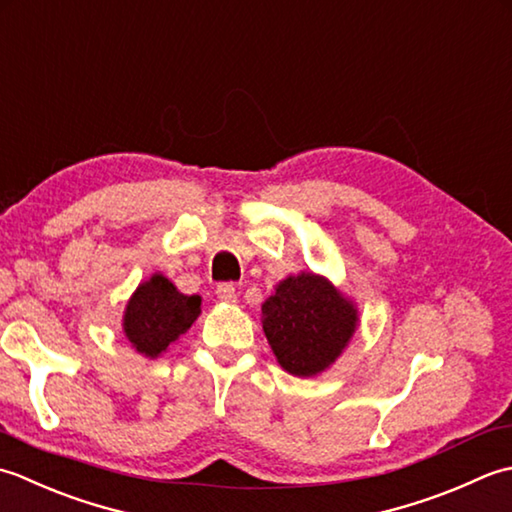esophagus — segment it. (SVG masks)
I'll use <instances>...</instances> for the list:
<instances>
[{
	"label": "esophagus",
	"instance_id": "esophagus-1",
	"mask_svg": "<svg viewBox=\"0 0 512 512\" xmlns=\"http://www.w3.org/2000/svg\"><path fill=\"white\" fill-rule=\"evenodd\" d=\"M216 296L223 302H236V287L232 283H218L216 285Z\"/></svg>",
	"mask_w": 512,
	"mask_h": 512
}]
</instances>
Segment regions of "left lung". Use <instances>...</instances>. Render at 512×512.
Segmentation results:
<instances>
[{"mask_svg": "<svg viewBox=\"0 0 512 512\" xmlns=\"http://www.w3.org/2000/svg\"><path fill=\"white\" fill-rule=\"evenodd\" d=\"M358 314L325 278L283 280L263 305V331L280 367L298 378L325 371L347 347Z\"/></svg>", "mask_w": 512, "mask_h": 512, "instance_id": "1", "label": "left lung"}]
</instances>
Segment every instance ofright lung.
<instances>
[{"label": "right lung", "instance_id": "obj_1", "mask_svg": "<svg viewBox=\"0 0 512 512\" xmlns=\"http://www.w3.org/2000/svg\"><path fill=\"white\" fill-rule=\"evenodd\" d=\"M201 314V298L183 296L161 274L143 283L128 302L123 331L145 356L156 358L168 344L192 327Z\"/></svg>", "mask_w": 512, "mask_h": 512}]
</instances>
